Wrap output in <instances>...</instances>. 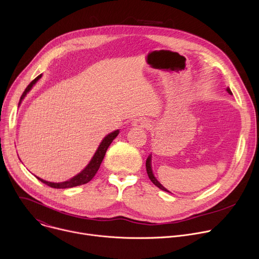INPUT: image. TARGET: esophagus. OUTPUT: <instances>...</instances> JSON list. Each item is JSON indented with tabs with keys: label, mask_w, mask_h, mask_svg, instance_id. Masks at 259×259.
Returning a JSON list of instances; mask_svg holds the SVG:
<instances>
[{
	"label": "esophagus",
	"mask_w": 259,
	"mask_h": 259,
	"mask_svg": "<svg viewBox=\"0 0 259 259\" xmlns=\"http://www.w3.org/2000/svg\"><path fill=\"white\" fill-rule=\"evenodd\" d=\"M133 126H135L137 128H148V127H150V122H149V119H147L145 117H140V118H136L133 120Z\"/></svg>",
	"instance_id": "1"
}]
</instances>
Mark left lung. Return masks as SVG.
Here are the masks:
<instances>
[{
    "instance_id": "1",
    "label": "left lung",
    "mask_w": 259,
    "mask_h": 259,
    "mask_svg": "<svg viewBox=\"0 0 259 259\" xmlns=\"http://www.w3.org/2000/svg\"><path fill=\"white\" fill-rule=\"evenodd\" d=\"M227 92L230 94V95H232V93H231V91H230V89L228 88L227 89ZM146 167H147V173H148V176H149V178H150V180L156 185L157 187H159L160 189H162V191H164V192H168L167 189L165 188V187H163L158 181H157V179L154 177V175H153V171H152V167H151V155L150 156L147 158V161H146Z\"/></svg>"
}]
</instances>
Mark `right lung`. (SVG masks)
Here are the masks:
<instances>
[{
    "label": "right lung",
    "mask_w": 259,
    "mask_h": 259,
    "mask_svg": "<svg viewBox=\"0 0 259 259\" xmlns=\"http://www.w3.org/2000/svg\"><path fill=\"white\" fill-rule=\"evenodd\" d=\"M40 78H41V75L37 76L35 79H34V80L27 86V89L25 90V92L23 93V95H22V97H21L19 105L21 104L23 99L26 97V95L31 91L32 86H33L34 84H35ZM118 132H119L118 130H115V131L109 133L108 135H106V136L104 137V140H103L102 143L100 144L98 150L96 151V153H95V155L93 156L92 160L90 161V163H89L88 165H86V167H85L82 171H80V173H79L78 175L74 176L72 179L67 180V181H64V182H59V183L49 182V181L42 180V179H40V178H38V177H37V179H38L39 181H41L42 183L47 184L48 186H51V187H53V188H70V187L82 185V184H85V183L90 182V181L95 177V175L97 174V171H98V169H99V167H100V165H101V163H102V161H103V158H104V156H105V154H106V151H107L108 147L110 146V144L112 143V141L117 136Z\"/></svg>",
    "instance_id": "obj_1"
}]
</instances>
